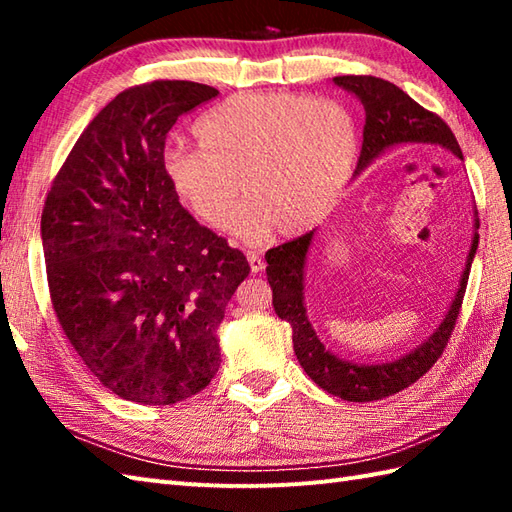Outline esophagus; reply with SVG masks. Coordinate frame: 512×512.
<instances>
[{
    "mask_svg": "<svg viewBox=\"0 0 512 512\" xmlns=\"http://www.w3.org/2000/svg\"><path fill=\"white\" fill-rule=\"evenodd\" d=\"M246 259H248V266H250V273H262V270L266 268V264H264V259H262V255L259 253H255V250H248L246 253Z\"/></svg>",
    "mask_w": 512,
    "mask_h": 512,
    "instance_id": "1",
    "label": "esophagus"
}]
</instances>
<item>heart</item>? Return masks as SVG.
<instances>
[{
  "instance_id": "obj_1",
  "label": "heart",
  "mask_w": 512,
  "mask_h": 512,
  "mask_svg": "<svg viewBox=\"0 0 512 512\" xmlns=\"http://www.w3.org/2000/svg\"><path fill=\"white\" fill-rule=\"evenodd\" d=\"M195 136L198 145L162 151L171 191L204 224L222 226L244 187L248 200L226 228L250 244L277 226L299 235L321 224L358 156V127L343 103L286 92L231 96L198 118Z\"/></svg>"
}]
</instances>
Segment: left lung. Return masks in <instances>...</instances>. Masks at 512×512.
I'll return each instance as SVG.
<instances>
[{"label": "left lung", "mask_w": 512, "mask_h": 512, "mask_svg": "<svg viewBox=\"0 0 512 512\" xmlns=\"http://www.w3.org/2000/svg\"><path fill=\"white\" fill-rule=\"evenodd\" d=\"M334 85L354 94L365 110L363 147L356 162V171L363 173L369 165L385 156L387 151L405 145H431L447 149L455 158H462L458 140L449 125L440 116L431 114L402 92L398 85L376 79V76H334ZM477 211L473 220V239L466 264L460 277V286L449 303L440 325L411 352L385 363H354L334 354L321 343L308 319L306 310V264L314 239V231L292 239L288 244L270 248L266 253V275L273 288V306L279 319L290 323L292 345H295L297 361L314 383L332 396L350 402H369L416 383L438 361L444 345L449 343L455 319H458L466 281H469L471 264L477 250Z\"/></svg>", "instance_id": "obj_1"}]
</instances>
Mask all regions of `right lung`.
<instances>
[{"instance_id":"1","label":"right lung","mask_w":512,"mask_h":512,"mask_svg":"<svg viewBox=\"0 0 512 512\" xmlns=\"http://www.w3.org/2000/svg\"><path fill=\"white\" fill-rule=\"evenodd\" d=\"M217 96L154 81L107 103L76 140L41 215L54 312L101 383L140 405L198 394L220 367L217 330L250 268L182 209L162 173L169 129Z\"/></svg>"}]
</instances>
